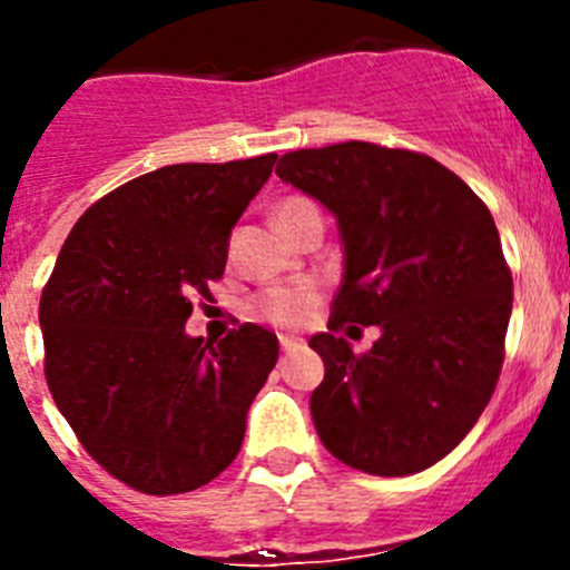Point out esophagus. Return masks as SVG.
<instances>
[{"label":"esophagus","mask_w":570,"mask_h":570,"mask_svg":"<svg viewBox=\"0 0 570 570\" xmlns=\"http://www.w3.org/2000/svg\"><path fill=\"white\" fill-rule=\"evenodd\" d=\"M279 345H282V351H285V354H291V351H296V347L302 345V340H299V336H279Z\"/></svg>","instance_id":"esophagus-1"}]
</instances>
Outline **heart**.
I'll list each match as a JSON object with an SVG mask.
<instances>
[{
	"mask_svg": "<svg viewBox=\"0 0 570 570\" xmlns=\"http://www.w3.org/2000/svg\"><path fill=\"white\" fill-rule=\"evenodd\" d=\"M311 216H320L314 203L302 199V196H291L285 203H279L274 208V223L279 230H291L296 225H302ZM316 299H320V288L314 282H299V285H291V288H274L268 294H262L256 302V311L274 325L282 328H294L299 322H305L308 311L314 308Z\"/></svg>",
	"mask_w": 570,
	"mask_h": 570,
	"instance_id": "b5f03b06",
	"label": "heart"
}]
</instances>
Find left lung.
<instances>
[{
    "instance_id": "8db88e82",
    "label": "left lung",
    "mask_w": 570,
    "mask_h": 570,
    "mask_svg": "<svg viewBox=\"0 0 570 570\" xmlns=\"http://www.w3.org/2000/svg\"><path fill=\"white\" fill-rule=\"evenodd\" d=\"M276 176L334 214L342 285L311 394L322 445L374 476L420 473L476 425L500 380L513 279L491 210L431 156L342 142L291 150ZM376 324L365 355L334 337Z\"/></svg>"
}]
</instances>
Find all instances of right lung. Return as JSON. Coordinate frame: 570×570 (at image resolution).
<instances>
[{
	"label": "right lung",
	"instance_id": "1",
	"mask_svg": "<svg viewBox=\"0 0 570 570\" xmlns=\"http://www.w3.org/2000/svg\"><path fill=\"white\" fill-rule=\"evenodd\" d=\"M276 154L168 165L116 188L73 225L42 291L45 376L59 414L116 480L142 493L205 485L239 454L279 340L242 325L185 334Z\"/></svg>",
	"mask_w": 570,
	"mask_h": 570
}]
</instances>
